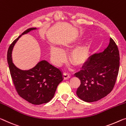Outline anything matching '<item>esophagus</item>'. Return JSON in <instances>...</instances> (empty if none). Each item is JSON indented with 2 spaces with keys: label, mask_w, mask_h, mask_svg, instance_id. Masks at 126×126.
<instances>
[{
  "label": "esophagus",
  "mask_w": 126,
  "mask_h": 126,
  "mask_svg": "<svg viewBox=\"0 0 126 126\" xmlns=\"http://www.w3.org/2000/svg\"><path fill=\"white\" fill-rule=\"evenodd\" d=\"M63 77L64 79H67L70 78V75L68 73L64 72L63 74Z\"/></svg>",
  "instance_id": "obj_1"
}]
</instances>
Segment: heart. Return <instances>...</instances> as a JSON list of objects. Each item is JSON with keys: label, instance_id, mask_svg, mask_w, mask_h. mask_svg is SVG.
Instances as JSON below:
<instances>
[{"label": "heart", "instance_id": "heart-1", "mask_svg": "<svg viewBox=\"0 0 126 126\" xmlns=\"http://www.w3.org/2000/svg\"><path fill=\"white\" fill-rule=\"evenodd\" d=\"M76 42L71 41L66 43L63 45V49L56 47L51 46L50 48V53L52 60L55 64L60 65L65 61L66 54L64 51L70 49L75 45ZM90 57V47L87 45H82L75 48L71 52L70 55V60L76 65L83 64L87 61Z\"/></svg>", "mask_w": 126, "mask_h": 126}]
</instances>
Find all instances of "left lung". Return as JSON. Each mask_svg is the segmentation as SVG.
<instances>
[{
	"mask_svg": "<svg viewBox=\"0 0 126 126\" xmlns=\"http://www.w3.org/2000/svg\"><path fill=\"white\" fill-rule=\"evenodd\" d=\"M119 52L111 38L104 51L89 57L82 69L75 74L80 80L77 94L83 101H97L108 95L114 87L119 69Z\"/></svg>",
	"mask_w": 126,
	"mask_h": 126,
	"instance_id": "1",
	"label": "left lung"
}]
</instances>
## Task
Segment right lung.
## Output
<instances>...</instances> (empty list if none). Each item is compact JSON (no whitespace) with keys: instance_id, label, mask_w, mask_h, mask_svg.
<instances>
[{"instance_id":"right-lung-1","label":"right lung","mask_w":126,"mask_h":126,"mask_svg":"<svg viewBox=\"0 0 126 126\" xmlns=\"http://www.w3.org/2000/svg\"><path fill=\"white\" fill-rule=\"evenodd\" d=\"M36 28H29L12 42L7 52V61L13 83L21 97L34 105L47 103L55 95L58 85L63 80L61 71L43 60L33 68L22 70L16 67L12 60V51L15 44L22 35Z\"/></svg>"}]
</instances>
